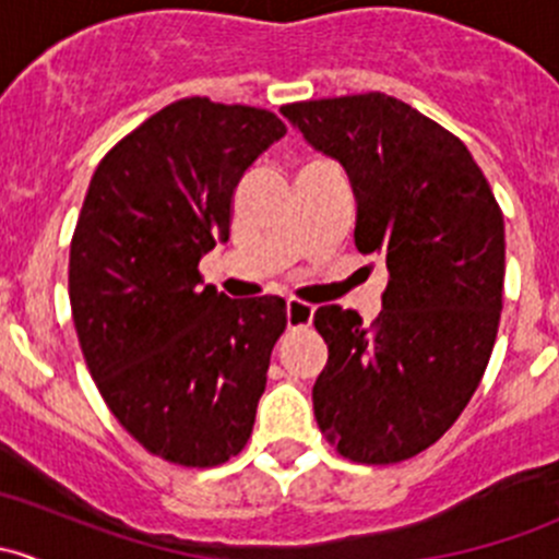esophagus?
I'll use <instances>...</instances> for the list:
<instances>
[{"label": "esophagus", "instance_id": "34e87169", "mask_svg": "<svg viewBox=\"0 0 559 559\" xmlns=\"http://www.w3.org/2000/svg\"><path fill=\"white\" fill-rule=\"evenodd\" d=\"M311 321H313V306H308V302L302 300L286 302V324H289L292 330H297V326H308Z\"/></svg>", "mask_w": 559, "mask_h": 559}]
</instances>
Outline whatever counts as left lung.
I'll use <instances>...</instances> for the list:
<instances>
[{
  "mask_svg": "<svg viewBox=\"0 0 559 559\" xmlns=\"http://www.w3.org/2000/svg\"><path fill=\"white\" fill-rule=\"evenodd\" d=\"M343 165L354 243L386 264L381 313L321 306L330 357L313 384L319 430L346 460L392 465L438 441L476 392L503 311L506 229L460 138L381 92L281 107Z\"/></svg>",
  "mask_w": 559,
  "mask_h": 559,
  "instance_id": "1",
  "label": "left lung"
}]
</instances>
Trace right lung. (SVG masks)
<instances>
[{"label":"right lung","mask_w":559,"mask_h":559,"mask_svg":"<svg viewBox=\"0 0 559 559\" xmlns=\"http://www.w3.org/2000/svg\"><path fill=\"white\" fill-rule=\"evenodd\" d=\"M284 134L262 107L178 99L107 151L78 216L70 306L88 373L123 430L175 465H222L251 438L286 302L229 300L197 267Z\"/></svg>","instance_id":"1"}]
</instances>
